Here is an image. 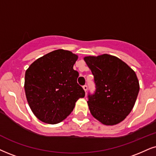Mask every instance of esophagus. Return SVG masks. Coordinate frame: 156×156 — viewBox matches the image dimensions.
<instances>
[{"label": "esophagus", "instance_id": "obj_1", "mask_svg": "<svg viewBox=\"0 0 156 156\" xmlns=\"http://www.w3.org/2000/svg\"><path fill=\"white\" fill-rule=\"evenodd\" d=\"M83 89L84 90V91H85V93H86V92H87V84H84V85L83 86Z\"/></svg>", "mask_w": 156, "mask_h": 156}]
</instances>
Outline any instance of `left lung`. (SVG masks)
I'll use <instances>...</instances> for the list:
<instances>
[{
    "label": "left lung",
    "mask_w": 156,
    "mask_h": 156,
    "mask_svg": "<svg viewBox=\"0 0 156 156\" xmlns=\"http://www.w3.org/2000/svg\"><path fill=\"white\" fill-rule=\"evenodd\" d=\"M84 61L94 76L95 90L88 93L90 113L105 125L117 124L133 108L140 90L135 72L117 57L87 56Z\"/></svg>",
    "instance_id": "8db88e82"
}]
</instances>
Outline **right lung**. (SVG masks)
Segmentation results:
<instances>
[{"mask_svg": "<svg viewBox=\"0 0 156 156\" xmlns=\"http://www.w3.org/2000/svg\"><path fill=\"white\" fill-rule=\"evenodd\" d=\"M77 55L59 49L34 61L25 73L24 90L35 116L47 124H58L72 113L85 93L73 69Z\"/></svg>", "mask_w": 156, "mask_h": 156, "instance_id": "add662e5", "label": "right lung"}]
</instances>
